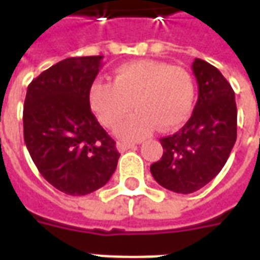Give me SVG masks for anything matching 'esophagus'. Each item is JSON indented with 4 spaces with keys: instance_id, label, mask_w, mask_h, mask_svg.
<instances>
[{
    "instance_id": "esophagus-1",
    "label": "esophagus",
    "mask_w": 260,
    "mask_h": 260,
    "mask_svg": "<svg viewBox=\"0 0 260 260\" xmlns=\"http://www.w3.org/2000/svg\"><path fill=\"white\" fill-rule=\"evenodd\" d=\"M136 147L135 143H131V142H124L121 141L117 143V149H118L119 152H126V150H129V149H134Z\"/></svg>"
}]
</instances>
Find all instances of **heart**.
I'll return each instance as SVG.
<instances>
[{
    "instance_id": "1",
    "label": "heart",
    "mask_w": 260,
    "mask_h": 260,
    "mask_svg": "<svg viewBox=\"0 0 260 260\" xmlns=\"http://www.w3.org/2000/svg\"><path fill=\"white\" fill-rule=\"evenodd\" d=\"M89 99L108 128H115L135 107L138 111L119 126L118 135L141 139L154 126L167 131L185 122L195 102V82L182 67L142 59L118 67L113 83L94 82Z\"/></svg>"
}]
</instances>
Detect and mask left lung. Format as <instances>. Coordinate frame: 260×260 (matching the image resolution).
<instances>
[{"mask_svg": "<svg viewBox=\"0 0 260 260\" xmlns=\"http://www.w3.org/2000/svg\"><path fill=\"white\" fill-rule=\"evenodd\" d=\"M199 96L191 118L174 135L160 139L161 158L150 166L158 184L192 193L221 171L237 141V104L221 72L203 59L192 64Z\"/></svg>", "mask_w": 260, "mask_h": 260, "instance_id": "1", "label": "left lung"}]
</instances>
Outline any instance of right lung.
Here are the masks:
<instances>
[{
    "label": "right lung",
    "instance_id": "obj_1",
    "mask_svg": "<svg viewBox=\"0 0 260 260\" xmlns=\"http://www.w3.org/2000/svg\"><path fill=\"white\" fill-rule=\"evenodd\" d=\"M103 55L72 57L27 86L23 136L40 174L58 191L87 195L107 184L119 153L90 110V87Z\"/></svg>",
    "mask_w": 260,
    "mask_h": 260
}]
</instances>
